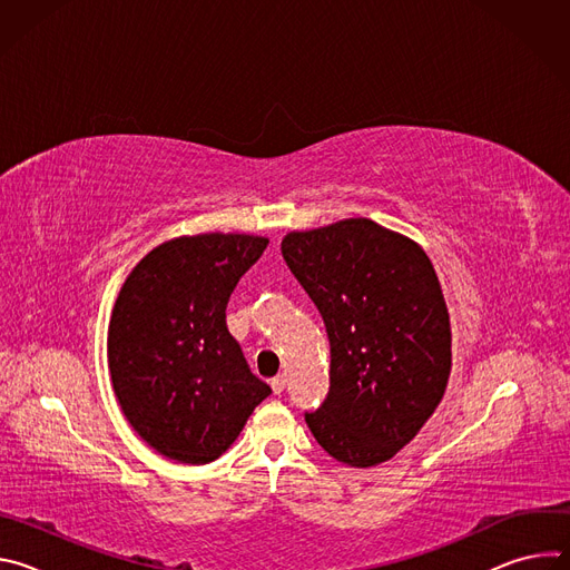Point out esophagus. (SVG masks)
I'll list each match as a JSON object with an SVG mask.
<instances>
[{
	"instance_id": "1",
	"label": "esophagus",
	"mask_w": 570,
	"mask_h": 570,
	"mask_svg": "<svg viewBox=\"0 0 570 570\" xmlns=\"http://www.w3.org/2000/svg\"><path fill=\"white\" fill-rule=\"evenodd\" d=\"M284 385H286V379H284V376H275V379L271 381V387H273L275 394H282V392H284Z\"/></svg>"
}]
</instances>
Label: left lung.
Returning a JSON list of instances; mask_svg holds the SVG:
<instances>
[{"label":"left lung","mask_w":570,"mask_h":570,"mask_svg":"<svg viewBox=\"0 0 570 570\" xmlns=\"http://www.w3.org/2000/svg\"><path fill=\"white\" fill-rule=\"evenodd\" d=\"M282 255L317 306L332 345L330 394L304 420L350 466H376L409 444L451 374V322L420 243L370 218L288 232Z\"/></svg>","instance_id":"left-lung-1"}]
</instances>
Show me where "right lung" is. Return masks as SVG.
<instances>
[{
    "instance_id": "add662e5",
    "label": "right lung",
    "mask_w": 570,
    "mask_h": 570,
    "mask_svg": "<svg viewBox=\"0 0 570 570\" xmlns=\"http://www.w3.org/2000/svg\"><path fill=\"white\" fill-rule=\"evenodd\" d=\"M255 234L165 240L126 277L108 327V367L121 413L159 455L220 458L271 394L225 324L227 299L266 250Z\"/></svg>"
}]
</instances>
